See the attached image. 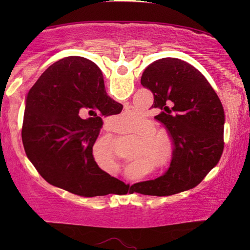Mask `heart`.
Wrapping results in <instances>:
<instances>
[{
	"mask_svg": "<svg viewBox=\"0 0 250 250\" xmlns=\"http://www.w3.org/2000/svg\"><path fill=\"white\" fill-rule=\"evenodd\" d=\"M153 126L152 123L148 121L143 122L141 127H140V131L145 132L142 134V139L145 140V142L148 145L150 148H151L153 151H173L174 145H173V139L170 134L165 129H157Z\"/></svg>",
	"mask_w": 250,
	"mask_h": 250,
	"instance_id": "1",
	"label": "heart"
}]
</instances>
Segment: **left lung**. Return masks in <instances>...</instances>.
Masks as SVG:
<instances>
[{
  "label": "left lung",
  "instance_id": "obj_1",
  "mask_svg": "<svg viewBox=\"0 0 250 250\" xmlns=\"http://www.w3.org/2000/svg\"><path fill=\"white\" fill-rule=\"evenodd\" d=\"M141 84L153 93L156 121L173 139L169 168L155 180L136 183L140 193L170 196L198 186L224 148V110L203 74L186 61L163 58L143 71Z\"/></svg>",
  "mask_w": 250,
  "mask_h": 250
}]
</instances>
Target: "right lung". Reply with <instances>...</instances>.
<instances>
[{"label":"right lung","instance_id":"1","mask_svg":"<svg viewBox=\"0 0 250 250\" xmlns=\"http://www.w3.org/2000/svg\"><path fill=\"white\" fill-rule=\"evenodd\" d=\"M122 109L107 95L97 64L83 57L63 58L27 95L21 128L26 155L52 186L81 197L108 194L114 177L98 166L93 145L102 117Z\"/></svg>","mask_w":250,"mask_h":250}]
</instances>
